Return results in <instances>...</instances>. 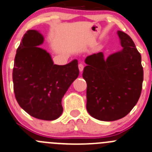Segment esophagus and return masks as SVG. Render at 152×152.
I'll list each match as a JSON object with an SVG mask.
<instances>
[{
	"instance_id": "obj_1",
	"label": "esophagus",
	"mask_w": 152,
	"mask_h": 152,
	"mask_svg": "<svg viewBox=\"0 0 152 152\" xmlns=\"http://www.w3.org/2000/svg\"><path fill=\"white\" fill-rule=\"evenodd\" d=\"M78 68H79V70H80V72H82V71L83 70V68H84V66H83V63H79Z\"/></svg>"
}]
</instances>
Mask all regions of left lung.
Here are the masks:
<instances>
[{
	"instance_id": "obj_1",
	"label": "left lung",
	"mask_w": 152,
	"mask_h": 152,
	"mask_svg": "<svg viewBox=\"0 0 152 152\" xmlns=\"http://www.w3.org/2000/svg\"><path fill=\"white\" fill-rule=\"evenodd\" d=\"M122 50L107 59L102 52L85 59L86 110L101 121L118 120L128 115L140 99L143 81L141 55L132 39L117 31Z\"/></svg>"
}]
</instances>
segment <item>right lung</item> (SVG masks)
Returning a JSON list of instances; mask_svg holds the SVG:
<instances>
[{
  "label": "right lung",
  "mask_w": 152,
  "mask_h": 152,
  "mask_svg": "<svg viewBox=\"0 0 152 152\" xmlns=\"http://www.w3.org/2000/svg\"><path fill=\"white\" fill-rule=\"evenodd\" d=\"M43 42L39 32L27 30L17 49L12 80L20 107L34 118L50 121L63 113L62 99L78 77V63L53 64L50 53L39 47Z\"/></svg>",
  "instance_id": "1"
}]
</instances>
